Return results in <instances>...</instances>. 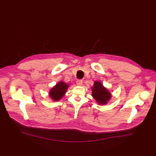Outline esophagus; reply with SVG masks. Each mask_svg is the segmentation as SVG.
<instances>
[{"instance_id": "34e87169", "label": "esophagus", "mask_w": 156, "mask_h": 156, "mask_svg": "<svg viewBox=\"0 0 156 156\" xmlns=\"http://www.w3.org/2000/svg\"><path fill=\"white\" fill-rule=\"evenodd\" d=\"M83 81L82 80H77L76 81V84L78 85V86H82V84H83Z\"/></svg>"}]
</instances>
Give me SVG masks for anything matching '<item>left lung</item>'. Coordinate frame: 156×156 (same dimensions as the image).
<instances>
[{
  "instance_id": "obj_1",
  "label": "left lung",
  "mask_w": 156,
  "mask_h": 156,
  "mask_svg": "<svg viewBox=\"0 0 156 156\" xmlns=\"http://www.w3.org/2000/svg\"><path fill=\"white\" fill-rule=\"evenodd\" d=\"M92 96L101 105L107 104L112 97L110 93L99 81H95L92 87Z\"/></svg>"
}]
</instances>
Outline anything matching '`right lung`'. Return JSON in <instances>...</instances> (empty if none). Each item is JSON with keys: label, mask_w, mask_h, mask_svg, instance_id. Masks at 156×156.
Listing matches in <instances>:
<instances>
[{"label": "right lung", "mask_w": 156, "mask_h": 156, "mask_svg": "<svg viewBox=\"0 0 156 156\" xmlns=\"http://www.w3.org/2000/svg\"><path fill=\"white\" fill-rule=\"evenodd\" d=\"M68 87V84L64 82H60L51 90L49 93L50 97H51V98L54 101L60 100L66 92Z\"/></svg>", "instance_id": "obj_1"}]
</instances>
